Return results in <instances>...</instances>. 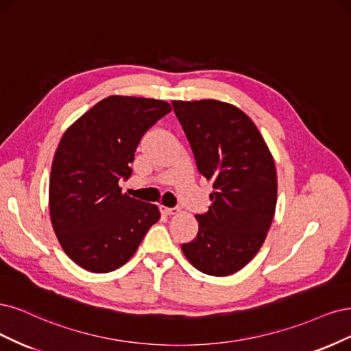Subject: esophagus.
Masks as SVG:
<instances>
[{"label":"esophagus","mask_w":351,"mask_h":351,"mask_svg":"<svg viewBox=\"0 0 351 351\" xmlns=\"http://www.w3.org/2000/svg\"><path fill=\"white\" fill-rule=\"evenodd\" d=\"M162 213L166 214V216H173V214L178 213V208H169V207L162 206Z\"/></svg>","instance_id":"1"}]
</instances>
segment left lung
I'll list each match as a JSON object with an SVG mask.
<instances>
[{
    "instance_id": "left-lung-1",
    "label": "left lung",
    "mask_w": 351,
    "mask_h": 351,
    "mask_svg": "<svg viewBox=\"0 0 351 351\" xmlns=\"http://www.w3.org/2000/svg\"><path fill=\"white\" fill-rule=\"evenodd\" d=\"M173 110L195 157L198 172L211 180V206L197 214L198 234L182 245L201 273H237L258 254L277 204L274 159L255 123L219 100H173Z\"/></svg>"
}]
</instances>
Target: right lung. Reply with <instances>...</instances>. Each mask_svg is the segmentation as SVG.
Instances as JSON below:
<instances>
[{"label":"right lung","instance_id":"1","mask_svg":"<svg viewBox=\"0 0 351 351\" xmlns=\"http://www.w3.org/2000/svg\"><path fill=\"white\" fill-rule=\"evenodd\" d=\"M172 110L165 100L109 96L66 130L49 178V213L64 252L92 273L125 264L160 219L157 206L122 194L118 182L147 130Z\"/></svg>","mask_w":351,"mask_h":351}]
</instances>
